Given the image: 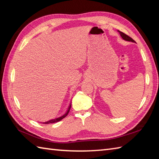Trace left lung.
<instances>
[{"mask_svg": "<svg viewBox=\"0 0 159 159\" xmlns=\"http://www.w3.org/2000/svg\"><path fill=\"white\" fill-rule=\"evenodd\" d=\"M117 32L120 33V36L121 37V38H122L124 40H125V41L135 43V42H134L133 39H132L131 38H130L129 36H128L127 35L125 34V33H122V32H121V31H117Z\"/></svg>", "mask_w": 159, "mask_h": 159, "instance_id": "8db88e82", "label": "left lung"}]
</instances>
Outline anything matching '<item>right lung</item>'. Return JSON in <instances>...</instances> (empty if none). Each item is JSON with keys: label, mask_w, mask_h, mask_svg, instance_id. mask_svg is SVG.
Segmentation results:
<instances>
[{"label": "right lung", "mask_w": 159, "mask_h": 159, "mask_svg": "<svg viewBox=\"0 0 159 159\" xmlns=\"http://www.w3.org/2000/svg\"><path fill=\"white\" fill-rule=\"evenodd\" d=\"M71 105H72V101H71L69 106H68V108H67L66 111L65 113H63V115H62V116H61L60 117H56V118H54V119H51L50 120H48L46 121H44V122H42V124H52V123H56V122H58V121H61V120H63L64 117H66V116H67V115L68 114L69 111L70 110V108H71Z\"/></svg>", "instance_id": "1"}]
</instances>
